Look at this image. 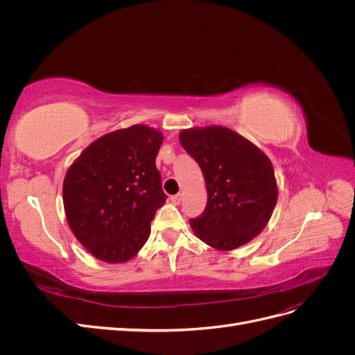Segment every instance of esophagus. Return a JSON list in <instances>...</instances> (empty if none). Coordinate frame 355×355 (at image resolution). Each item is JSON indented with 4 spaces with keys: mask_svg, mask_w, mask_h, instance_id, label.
Segmentation results:
<instances>
[{
    "mask_svg": "<svg viewBox=\"0 0 355 355\" xmlns=\"http://www.w3.org/2000/svg\"><path fill=\"white\" fill-rule=\"evenodd\" d=\"M170 201L173 204H179L182 201V194H176V196H171L170 197Z\"/></svg>",
    "mask_w": 355,
    "mask_h": 355,
    "instance_id": "34e87169",
    "label": "esophagus"
}]
</instances>
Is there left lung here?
<instances>
[{
  "label": "left lung",
  "instance_id": "left-lung-1",
  "mask_svg": "<svg viewBox=\"0 0 355 355\" xmlns=\"http://www.w3.org/2000/svg\"><path fill=\"white\" fill-rule=\"evenodd\" d=\"M179 141L200 164L209 194L206 210L191 219L192 231L222 252L252 241L270 222L278 198L271 159L222 125L185 128Z\"/></svg>",
  "mask_w": 355,
  "mask_h": 355
}]
</instances>
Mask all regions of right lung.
<instances>
[{
  "label": "right lung",
  "mask_w": 355,
  "mask_h": 355,
  "mask_svg": "<svg viewBox=\"0 0 355 355\" xmlns=\"http://www.w3.org/2000/svg\"><path fill=\"white\" fill-rule=\"evenodd\" d=\"M163 133L145 124L96 139L63 179V207L72 234L96 259L124 263L151 232L166 202L155 166Z\"/></svg>",
  "instance_id": "add662e5"
}]
</instances>
